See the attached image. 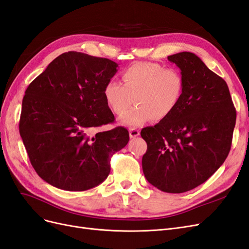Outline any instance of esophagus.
Segmentation results:
<instances>
[{"mask_svg":"<svg viewBox=\"0 0 249 249\" xmlns=\"http://www.w3.org/2000/svg\"><path fill=\"white\" fill-rule=\"evenodd\" d=\"M140 135V131L138 129H135V128H130L129 129V136L130 139H134L136 136Z\"/></svg>","mask_w":249,"mask_h":249,"instance_id":"esophagus-1","label":"esophagus"}]
</instances>
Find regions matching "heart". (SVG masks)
<instances>
[{
    "instance_id": "heart-1",
    "label": "heart",
    "mask_w": 249,
    "mask_h": 249,
    "mask_svg": "<svg viewBox=\"0 0 249 249\" xmlns=\"http://www.w3.org/2000/svg\"><path fill=\"white\" fill-rule=\"evenodd\" d=\"M124 85L110 79L104 86L107 106L121 115L131 104L136 106L120 118L126 126H140L148 120L160 121L177 107L184 89V78L176 68H165L159 63H135L122 72Z\"/></svg>"
}]
</instances>
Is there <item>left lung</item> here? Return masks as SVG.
<instances>
[{"label": "left lung", "mask_w": 249, "mask_h": 249, "mask_svg": "<svg viewBox=\"0 0 249 249\" xmlns=\"http://www.w3.org/2000/svg\"><path fill=\"white\" fill-rule=\"evenodd\" d=\"M184 78L181 98L173 113L143 128L148 149L142 159L146 179L159 190L182 194L197 187L228 157L236 109L227 83L196 54L168 55Z\"/></svg>", "instance_id": "1"}]
</instances>
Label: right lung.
<instances>
[{
	"label": "right lung",
	"mask_w": 249,
	"mask_h": 249,
	"mask_svg": "<svg viewBox=\"0 0 249 249\" xmlns=\"http://www.w3.org/2000/svg\"><path fill=\"white\" fill-rule=\"evenodd\" d=\"M117 71L114 61L68 52L29 85L19 133L31 164L51 185L68 191L99 185L110 172V157L127 145L124 127L91 135L115 121L103 89Z\"/></svg>",
	"instance_id": "1"
}]
</instances>
